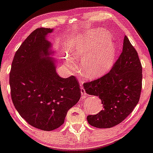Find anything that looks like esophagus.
Listing matches in <instances>:
<instances>
[{
  "instance_id": "34e87169",
  "label": "esophagus",
  "mask_w": 153,
  "mask_h": 153,
  "mask_svg": "<svg viewBox=\"0 0 153 153\" xmlns=\"http://www.w3.org/2000/svg\"><path fill=\"white\" fill-rule=\"evenodd\" d=\"M80 83L82 82V81H80ZM80 93H81L82 95H85V96H86V91L85 90V88H83L82 86H81V87H80Z\"/></svg>"
}]
</instances>
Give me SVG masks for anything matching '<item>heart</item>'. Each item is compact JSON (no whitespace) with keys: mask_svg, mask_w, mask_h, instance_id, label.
<instances>
[{"mask_svg":"<svg viewBox=\"0 0 153 153\" xmlns=\"http://www.w3.org/2000/svg\"><path fill=\"white\" fill-rule=\"evenodd\" d=\"M117 45L107 31L96 29L77 34L71 45L65 64L75 68L73 60H82V70L89 79H98L111 70L117 55Z\"/></svg>","mask_w":153,"mask_h":153,"instance_id":"1","label":"heart"}]
</instances>
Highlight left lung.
Masks as SVG:
<instances>
[{
  "label": "left lung",
  "instance_id": "obj_1",
  "mask_svg": "<svg viewBox=\"0 0 153 153\" xmlns=\"http://www.w3.org/2000/svg\"><path fill=\"white\" fill-rule=\"evenodd\" d=\"M142 66L137 52L127 36L123 52L108 73L83 85L86 93L99 97L104 109L88 115V123L99 128H111L125 120L139 101Z\"/></svg>",
  "mask_w": 153,
  "mask_h": 153
}]
</instances>
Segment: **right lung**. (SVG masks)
<instances>
[{
	"label": "right lung",
	"instance_id": "obj_1",
	"mask_svg": "<svg viewBox=\"0 0 153 153\" xmlns=\"http://www.w3.org/2000/svg\"><path fill=\"white\" fill-rule=\"evenodd\" d=\"M53 28L34 30L16 52L10 73L11 98L16 111L29 125L51 131L61 126L81 93L74 76L56 73L58 61L47 40Z\"/></svg>",
	"mask_w": 153,
	"mask_h": 153
}]
</instances>
